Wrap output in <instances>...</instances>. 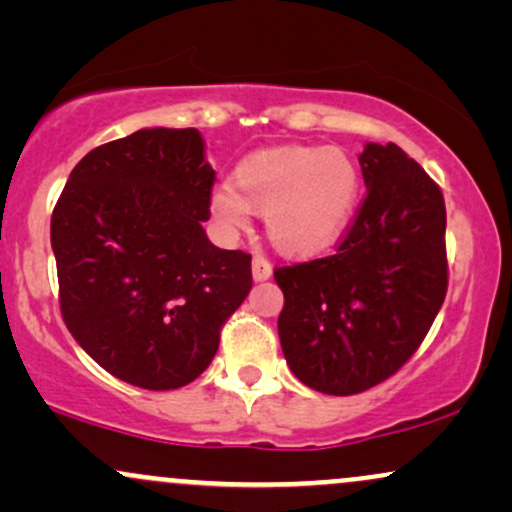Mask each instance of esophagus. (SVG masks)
<instances>
[{
	"label": "esophagus",
	"mask_w": 512,
	"mask_h": 512,
	"mask_svg": "<svg viewBox=\"0 0 512 512\" xmlns=\"http://www.w3.org/2000/svg\"><path fill=\"white\" fill-rule=\"evenodd\" d=\"M252 276H255V281H267L272 276V264H269L267 257H252Z\"/></svg>",
	"instance_id": "esophagus-1"
}]
</instances>
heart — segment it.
I'll use <instances>...</instances> for the list:
<instances>
[{"mask_svg":"<svg viewBox=\"0 0 512 512\" xmlns=\"http://www.w3.org/2000/svg\"><path fill=\"white\" fill-rule=\"evenodd\" d=\"M361 192V170L342 149L279 146L238 163L233 187L211 192V214L223 231L248 228L264 214L272 243L286 255H315L349 226Z\"/></svg>","mask_w":512,"mask_h":512,"instance_id":"1","label":"heart"}]
</instances>
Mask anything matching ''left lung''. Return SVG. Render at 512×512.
Returning a JSON list of instances; mask_svg holds the SVG:
<instances>
[{
	"instance_id": "8db88e82",
	"label": "left lung",
	"mask_w": 512,
	"mask_h": 512,
	"mask_svg": "<svg viewBox=\"0 0 512 512\" xmlns=\"http://www.w3.org/2000/svg\"><path fill=\"white\" fill-rule=\"evenodd\" d=\"M358 163L366 197L334 255L274 269L286 363L337 397L395 375L448 293L440 187L397 144H366Z\"/></svg>"
}]
</instances>
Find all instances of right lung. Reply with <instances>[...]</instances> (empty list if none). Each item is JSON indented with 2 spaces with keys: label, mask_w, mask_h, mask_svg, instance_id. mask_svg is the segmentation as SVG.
I'll return each mask as SVG.
<instances>
[{
  "label": "right lung",
  "mask_w": 512,
  "mask_h": 512,
  "mask_svg": "<svg viewBox=\"0 0 512 512\" xmlns=\"http://www.w3.org/2000/svg\"><path fill=\"white\" fill-rule=\"evenodd\" d=\"M214 180L195 127L139 129L88 151L52 211L64 325L129 385L199 378L252 289L248 252L202 228Z\"/></svg>",
  "instance_id": "obj_1"
}]
</instances>
